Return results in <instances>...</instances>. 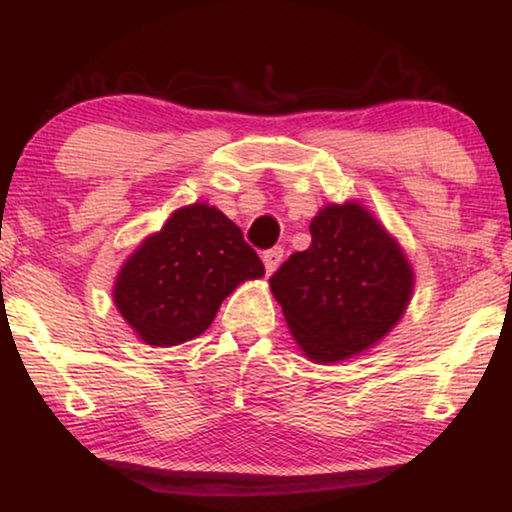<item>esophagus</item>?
I'll return each mask as SVG.
<instances>
[{
    "label": "esophagus",
    "mask_w": 512,
    "mask_h": 512,
    "mask_svg": "<svg viewBox=\"0 0 512 512\" xmlns=\"http://www.w3.org/2000/svg\"><path fill=\"white\" fill-rule=\"evenodd\" d=\"M284 258V249L282 247H272L268 251H263V263H265V272L272 275L279 268V263H282Z\"/></svg>",
    "instance_id": "obj_1"
}]
</instances>
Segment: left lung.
Instances as JSON below:
<instances>
[{
  "instance_id": "1",
  "label": "left lung",
  "mask_w": 512,
  "mask_h": 512,
  "mask_svg": "<svg viewBox=\"0 0 512 512\" xmlns=\"http://www.w3.org/2000/svg\"><path fill=\"white\" fill-rule=\"evenodd\" d=\"M312 244L270 277V291L310 361L366 352L403 317L415 275L401 244L359 202L326 205Z\"/></svg>"
}]
</instances>
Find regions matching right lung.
Wrapping results in <instances>:
<instances>
[{"label":"right lung","instance_id":"obj_1","mask_svg":"<svg viewBox=\"0 0 512 512\" xmlns=\"http://www.w3.org/2000/svg\"><path fill=\"white\" fill-rule=\"evenodd\" d=\"M265 275L261 258L221 209L181 207L139 244L114 284V303L139 340L172 347L198 338L223 300Z\"/></svg>","mask_w":512,"mask_h":512}]
</instances>
